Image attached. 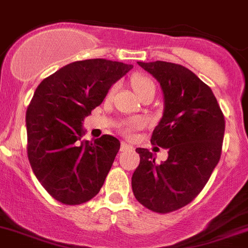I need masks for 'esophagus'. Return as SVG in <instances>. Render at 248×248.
<instances>
[{
    "label": "esophagus",
    "instance_id": "esophagus-1",
    "mask_svg": "<svg viewBox=\"0 0 248 248\" xmlns=\"http://www.w3.org/2000/svg\"><path fill=\"white\" fill-rule=\"evenodd\" d=\"M133 147L132 146H129V144L124 143V142H122L121 143V148H120V151L121 152H126V151H132Z\"/></svg>",
    "mask_w": 248,
    "mask_h": 248
}]
</instances>
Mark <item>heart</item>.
<instances>
[{
	"label": "heart",
	"instance_id": "b5f03b06",
	"mask_svg": "<svg viewBox=\"0 0 248 248\" xmlns=\"http://www.w3.org/2000/svg\"><path fill=\"white\" fill-rule=\"evenodd\" d=\"M132 88L135 90V93L138 95V97L140 95H143L144 93H147V91H155V85L153 80L149 79L148 77H144V75L140 74L135 75L132 78ZM113 90H115V86L108 91V96L112 95ZM140 126H142V121L140 120H133V121H129L127 124H124L122 126L121 131L126 137H132L138 128H140Z\"/></svg>",
	"mask_w": 248,
	"mask_h": 248
}]
</instances>
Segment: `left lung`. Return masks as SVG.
Wrapping results in <instances>:
<instances>
[{"label":"left lung","mask_w":248,"mask_h":248,"mask_svg":"<svg viewBox=\"0 0 248 248\" xmlns=\"http://www.w3.org/2000/svg\"><path fill=\"white\" fill-rule=\"evenodd\" d=\"M159 81L164 112L151 143L168 149V159L157 164L146 148H137L140 166L132 190L148 210L168 214L193 202L221 157L225 117L213 91L193 71L167 62H138Z\"/></svg>","instance_id":"8db88e82"}]
</instances>
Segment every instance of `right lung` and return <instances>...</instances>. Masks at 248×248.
<instances>
[{
	"label": "right lung",
	"mask_w": 248,
	"mask_h": 248,
	"mask_svg": "<svg viewBox=\"0 0 248 248\" xmlns=\"http://www.w3.org/2000/svg\"><path fill=\"white\" fill-rule=\"evenodd\" d=\"M132 68L106 59L79 60L35 89L26 113L27 153L37 179L62 204L89 202L104 185L120 140L104 135L80 143L82 121Z\"/></svg>",
	"instance_id": "obj_1"
}]
</instances>
